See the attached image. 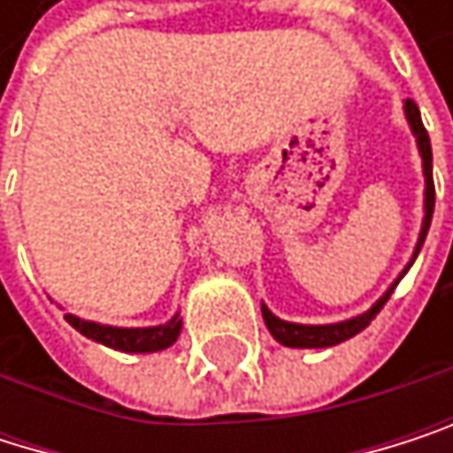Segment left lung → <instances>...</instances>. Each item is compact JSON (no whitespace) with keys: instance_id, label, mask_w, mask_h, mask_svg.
<instances>
[{"instance_id":"1","label":"left lung","mask_w":453,"mask_h":453,"mask_svg":"<svg viewBox=\"0 0 453 453\" xmlns=\"http://www.w3.org/2000/svg\"><path fill=\"white\" fill-rule=\"evenodd\" d=\"M406 119L417 135V146H419V154H422V171H425V219H422V232H419V240H417V248H414V256L409 261V266L414 264V258L419 256L422 245H425V237H427V229H430V221H433V208H435V184H433V149H430V135L422 125V114H419V106L406 98ZM409 266L401 272V277L409 272ZM401 277L392 282V286L384 291V296L363 315L357 318H349V320H342V323H328V326H302V323H288V320H280L274 318L264 304H261V315H264V323L269 328V334L286 347H334V344H342L347 339H352L355 334H360L365 326H371V320L379 315V310L387 304V299L392 296L395 286L401 282Z\"/></svg>"}]
</instances>
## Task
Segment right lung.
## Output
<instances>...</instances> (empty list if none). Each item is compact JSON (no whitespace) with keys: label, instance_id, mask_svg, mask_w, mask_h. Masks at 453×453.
Masks as SVG:
<instances>
[{"label":"right lung","instance_id":"add662e5","mask_svg":"<svg viewBox=\"0 0 453 453\" xmlns=\"http://www.w3.org/2000/svg\"><path fill=\"white\" fill-rule=\"evenodd\" d=\"M66 320L82 336H88V339H93V342H98L104 347L119 349V352H157V349L171 347L181 334V318L179 315H173L165 326H151V328L101 326V323H93V320H82L77 315H66Z\"/></svg>","mask_w":453,"mask_h":453}]
</instances>
